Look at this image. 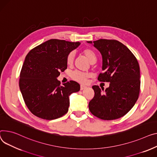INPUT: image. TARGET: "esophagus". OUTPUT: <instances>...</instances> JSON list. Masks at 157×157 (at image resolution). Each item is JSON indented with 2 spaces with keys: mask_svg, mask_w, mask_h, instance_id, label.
Instances as JSON below:
<instances>
[{
  "mask_svg": "<svg viewBox=\"0 0 157 157\" xmlns=\"http://www.w3.org/2000/svg\"><path fill=\"white\" fill-rule=\"evenodd\" d=\"M86 88H87L86 86H85V85H81V86H80V90H85V89H86Z\"/></svg>",
  "mask_w": 157,
  "mask_h": 157,
  "instance_id": "1",
  "label": "esophagus"
}]
</instances>
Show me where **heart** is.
I'll return each mask as SVG.
<instances>
[{"label": "heart", "mask_w": 157, "mask_h": 157, "mask_svg": "<svg viewBox=\"0 0 157 157\" xmlns=\"http://www.w3.org/2000/svg\"><path fill=\"white\" fill-rule=\"evenodd\" d=\"M82 54H84L91 64H95L97 62V56L95 52L91 49L85 48L82 50ZM75 58V52L74 51L71 52L67 55L66 58V63L68 66L72 65ZM89 74L86 72H81L80 71H75L72 72L71 77L73 79L80 82H85L87 78L89 77Z\"/></svg>", "instance_id": "heart-1"}]
</instances>
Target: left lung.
<instances>
[{"mask_svg": "<svg viewBox=\"0 0 157 157\" xmlns=\"http://www.w3.org/2000/svg\"><path fill=\"white\" fill-rule=\"evenodd\" d=\"M102 57V70L98 79L109 82V87L101 90L93 86L95 96L89 103L94 116L103 120H113L126 115L136 102L140 90L138 62L131 50L120 41L100 39L87 41Z\"/></svg>", "mask_w": 157, "mask_h": 157, "instance_id": "1", "label": "left lung"}]
</instances>
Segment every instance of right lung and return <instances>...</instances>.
<instances>
[{
	"label": "right lung",
	"instance_id": "obj_1",
	"mask_svg": "<svg viewBox=\"0 0 157 157\" xmlns=\"http://www.w3.org/2000/svg\"><path fill=\"white\" fill-rule=\"evenodd\" d=\"M79 42L50 39L29 51L20 73L19 88L29 111L43 119L53 120L65 115L69 96L79 91L74 81L60 85L57 78L67 69L66 58Z\"/></svg>",
	"mask_w": 157,
	"mask_h": 157
}]
</instances>
